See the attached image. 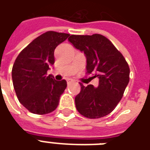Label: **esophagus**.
<instances>
[{
	"label": "esophagus",
	"mask_w": 150,
	"mask_h": 150,
	"mask_svg": "<svg viewBox=\"0 0 150 150\" xmlns=\"http://www.w3.org/2000/svg\"><path fill=\"white\" fill-rule=\"evenodd\" d=\"M72 81H73V80H72V79H67V84H70V83H71Z\"/></svg>",
	"instance_id": "34e87169"
}]
</instances>
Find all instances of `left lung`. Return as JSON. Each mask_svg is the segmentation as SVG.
<instances>
[{
    "mask_svg": "<svg viewBox=\"0 0 150 150\" xmlns=\"http://www.w3.org/2000/svg\"><path fill=\"white\" fill-rule=\"evenodd\" d=\"M69 42L84 53L87 73L99 79L95 88L80 83L81 91L75 98L78 112L90 119L112 112L121 100L129 82V67L122 54L101 34L71 35Z\"/></svg>",
    "mask_w": 150,
    "mask_h": 150,
    "instance_id": "left-lung-1",
    "label": "left lung"
}]
</instances>
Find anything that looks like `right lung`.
Instances as JSON below:
<instances>
[{"label": "right lung", "instance_id": "obj_1", "mask_svg": "<svg viewBox=\"0 0 150 150\" xmlns=\"http://www.w3.org/2000/svg\"><path fill=\"white\" fill-rule=\"evenodd\" d=\"M70 34L48 31L33 40L21 51L12 69V79L18 100L30 112L48 114L56 109L67 81L47 75L54 63L56 46Z\"/></svg>", "mask_w": 150, "mask_h": 150}]
</instances>
